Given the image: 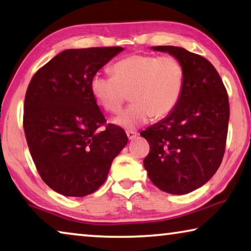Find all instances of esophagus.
<instances>
[{"label": "esophagus", "mask_w": 251, "mask_h": 251, "mask_svg": "<svg viewBox=\"0 0 251 251\" xmlns=\"http://www.w3.org/2000/svg\"><path fill=\"white\" fill-rule=\"evenodd\" d=\"M126 135H127V137H128V140L132 141V140H134L135 137L137 136V133L134 132V130H127Z\"/></svg>", "instance_id": "obj_1"}]
</instances>
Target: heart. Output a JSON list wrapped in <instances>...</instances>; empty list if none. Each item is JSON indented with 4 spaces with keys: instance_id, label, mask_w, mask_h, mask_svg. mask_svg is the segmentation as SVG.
<instances>
[{
    "instance_id": "heart-1",
    "label": "heart",
    "mask_w": 251,
    "mask_h": 251,
    "mask_svg": "<svg viewBox=\"0 0 251 251\" xmlns=\"http://www.w3.org/2000/svg\"><path fill=\"white\" fill-rule=\"evenodd\" d=\"M111 75H94L91 94L111 114L121 111L130 95L133 105L115 118L126 129L168 117L180 102L185 83L184 66L170 54L127 55L111 66Z\"/></svg>"
}]
</instances>
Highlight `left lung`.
Returning <instances> with one entry per match:
<instances>
[{
	"instance_id": "obj_1",
	"label": "left lung",
	"mask_w": 251,
	"mask_h": 251,
	"mask_svg": "<svg viewBox=\"0 0 251 251\" xmlns=\"http://www.w3.org/2000/svg\"><path fill=\"white\" fill-rule=\"evenodd\" d=\"M184 66V89L168 117L143 130L150 144L144 168L158 189L185 194L205 184L220 166L230 116L226 89L212 63L180 47H152Z\"/></svg>"
}]
</instances>
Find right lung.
Wrapping results in <instances>:
<instances>
[{
    "label": "right lung",
    "mask_w": 251,
    "mask_h": 251,
    "mask_svg": "<svg viewBox=\"0 0 251 251\" xmlns=\"http://www.w3.org/2000/svg\"><path fill=\"white\" fill-rule=\"evenodd\" d=\"M123 50H65L40 68L27 87L23 113L27 146L43 182L62 196L97 191L128 141L124 129L106 124L90 89L93 75Z\"/></svg>",
    "instance_id": "1"
}]
</instances>
